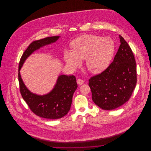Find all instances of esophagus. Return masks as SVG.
<instances>
[{
  "label": "esophagus",
  "mask_w": 151,
  "mask_h": 151,
  "mask_svg": "<svg viewBox=\"0 0 151 151\" xmlns=\"http://www.w3.org/2000/svg\"><path fill=\"white\" fill-rule=\"evenodd\" d=\"M77 84H78V85H82V84H83L84 83V80H83L82 79H77Z\"/></svg>",
  "instance_id": "1"
}]
</instances>
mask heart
<instances>
[{"instance_id":"b5f03b06","label":"heart","mask_w":151,"mask_h":151,"mask_svg":"<svg viewBox=\"0 0 151 151\" xmlns=\"http://www.w3.org/2000/svg\"><path fill=\"white\" fill-rule=\"evenodd\" d=\"M72 51L65 50L64 59L67 65L76 68L86 60L88 70L99 73L108 67L114 53V42L109 37L86 34L81 35L71 42Z\"/></svg>"}]
</instances>
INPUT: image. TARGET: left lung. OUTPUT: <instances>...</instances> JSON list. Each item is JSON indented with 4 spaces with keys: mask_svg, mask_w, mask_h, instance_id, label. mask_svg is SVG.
Masks as SVG:
<instances>
[{
    "mask_svg": "<svg viewBox=\"0 0 151 151\" xmlns=\"http://www.w3.org/2000/svg\"><path fill=\"white\" fill-rule=\"evenodd\" d=\"M120 45L113 62L101 74L89 80L92 101L110 110L129 100L137 84L135 59L129 44L119 35Z\"/></svg>",
    "mask_w": 151,
    "mask_h": 151,
    "instance_id": "1",
    "label": "left lung"
}]
</instances>
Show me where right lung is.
Returning <instances> with one entry per match:
<instances>
[{"label": "right lung", "mask_w": 151, "mask_h": 151, "mask_svg": "<svg viewBox=\"0 0 151 151\" xmlns=\"http://www.w3.org/2000/svg\"><path fill=\"white\" fill-rule=\"evenodd\" d=\"M59 37H47L33 41L22 54L19 66V81L22 98L34 113L47 119H60L70 110L73 93L78 86L75 76H59L54 88L49 93L38 95L32 93L25 86L20 70L24 61L31 53L45 45L55 42Z\"/></svg>", "instance_id": "obj_1"}]
</instances>
